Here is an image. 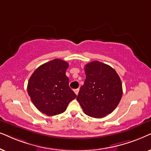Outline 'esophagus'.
<instances>
[{
	"mask_svg": "<svg viewBox=\"0 0 151 151\" xmlns=\"http://www.w3.org/2000/svg\"><path fill=\"white\" fill-rule=\"evenodd\" d=\"M74 92H75V94H77V95H78V94H79V88H77V89H75L74 90Z\"/></svg>",
	"mask_w": 151,
	"mask_h": 151,
	"instance_id": "1",
	"label": "esophagus"
}]
</instances>
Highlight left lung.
<instances>
[{
	"label": "left lung",
	"instance_id": "left-lung-1",
	"mask_svg": "<svg viewBox=\"0 0 151 151\" xmlns=\"http://www.w3.org/2000/svg\"><path fill=\"white\" fill-rule=\"evenodd\" d=\"M85 72V81L77 100L87 115L106 116L115 109L122 99L121 79L112 67L97 61L86 64Z\"/></svg>",
	"mask_w": 151,
	"mask_h": 151
}]
</instances>
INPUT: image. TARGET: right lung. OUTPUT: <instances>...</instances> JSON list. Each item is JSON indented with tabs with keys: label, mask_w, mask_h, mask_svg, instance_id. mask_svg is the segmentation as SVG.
Masks as SVG:
<instances>
[{
	"label": "right lung",
	"mask_w": 151,
	"mask_h": 151,
	"mask_svg": "<svg viewBox=\"0 0 151 151\" xmlns=\"http://www.w3.org/2000/svg\"><path fill=\"white\" fill-rule=\"evenodd\" d=\"M68 66L66 61L55 59L40 65L30 77L27 92L40 112L48 116L63 113L77 97L65 75Z\"/></svg>",
	"instance_id": "1"
}]
</instances>
